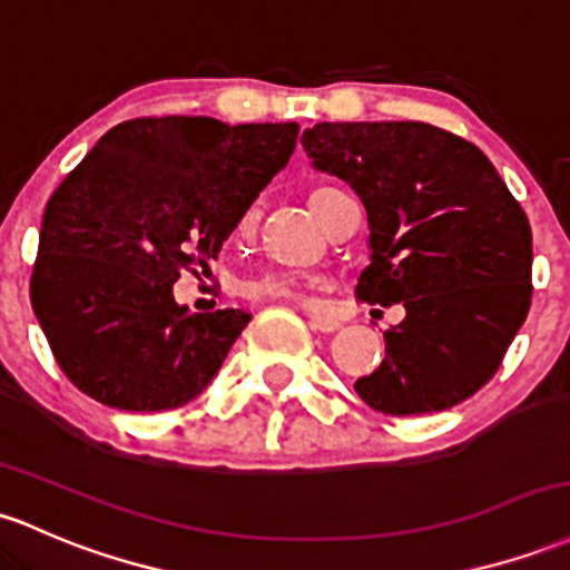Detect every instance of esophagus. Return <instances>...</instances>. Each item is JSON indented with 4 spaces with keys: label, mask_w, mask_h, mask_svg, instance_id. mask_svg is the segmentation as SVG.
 <instances>
[{
    "label": "esophagus",
    "mask_w": 570,
    "mask_h": 570,
    "mask_svg": "<svg viewBox=\"0 0 570 570\" xmlns=\"http://www.w3.org/2000/svg\"><path fill=\"white\" fill-rule=\"evenodd\" d=\"M308 324L314 333H335L341 327V322L333 316H322V314H308Z\"/></svg>",
    "instance_id": "1"
}]
</instances>
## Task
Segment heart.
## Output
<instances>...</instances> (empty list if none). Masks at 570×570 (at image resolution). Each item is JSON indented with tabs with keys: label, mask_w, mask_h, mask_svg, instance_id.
Returning a JSON list of instances; mask_svg holds the SVG:
<instances>
[{
	"label": "heart",
	"mask_w": 570,
	"mask_h": 570,
	"mask_svg": "<svg viewBox=\"0 0 570 570\" xmlns=\"http://www.w3.org/2000/svg\"><path fill=\"white\" fill-rule=\"evenodd\" d=\"M337 194L333 186H316L311 191V208H314L316 216L324 214L327 203ZM254 218V210H248L243 216L240 227H248ZM316 286V278H308V275H297V273H281V271H271L262 273L256 278L246 281V295L254 299H271V303H308V292Z\"/></svg>",
	"instance_id": "b5f03b06"
}]
</instances>
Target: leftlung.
I'll return each mask as SVG.
<instances>
[{
  "instance_id": "8db88e82",
  "label": "left lung",
  "mask_w": 570,
  "mask_h": 570,
  "mask_svg": "<svg viewBox=\"0 0 570 570\" xmlns=\"http://www.w3.org/2000/svg\"><path fill=\"white\" fill-rule=\"evenodd\" d=\"M299 142L367 210L371 265L356 297L405 308L356 395L386 416L433 414L476 395L533 297L530 222L492 161L422 121H322Z\"/></svg>"
}]
</instances>
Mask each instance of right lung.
<instances>
[{
  "label": "right lung",
  "mask_w": 570,
  "mask_h": 570,
  "mask_svg": "<svg viewBox=\"0 0 570 570\" xmlns=\"http://www.w3.org/2000/svg\"><path fill=\"white\" fill-rule=\"evenodd\" d=\"M299 127L148 116L112 127L42 216L29 295L65 376L121 411H173L210 384L252 314H189L180 273L222 252L289 161Z\"/></svg>",
  "instance_id": "right-lung-1"
}]
</instances>
